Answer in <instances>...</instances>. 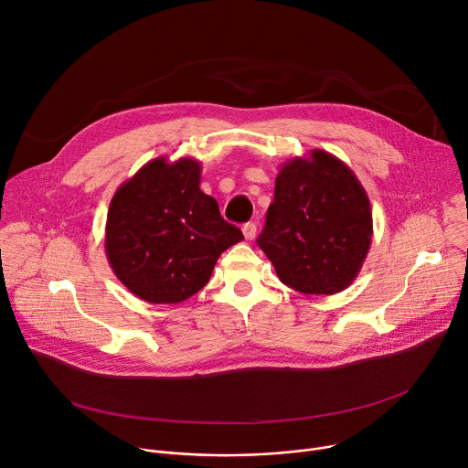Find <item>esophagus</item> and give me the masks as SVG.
<instances>
[{"mask_svg": "<svg viewBox=\"0 0 468 468\" xmlns=\"http://www.w3.org/2000/svg\"><path fill=\"white\" fill-rule=\"evenodd\" d=\"M242 233H244V239H246V240H253L255 235H257V226H255V222H246V224L242 226Z\"/></svg>", "mask_w": 468, "mask_h": 468, "instance_id": "1", "label": "esophagus"}]
</instances>
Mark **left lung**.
I'll list each match as a JSON object with an SVG mask.
<instances>
[{
  "mask_svg": "<svg viewBox=\"0 0 468 468\" xmlns=\"http://www.w3.org/2000/svg\"><path fill=\"white\" fill-rule=\"evenodd\" d=\"M372 240L367 190L324 150L287 161L276 177L259 248L278 278L303 294H335L357 278Z\"/></svg>",
  "mask_w": 468,
  "mask_h": 468,
  "instance_id": "obj_1",
  "label": "left lung"
}]
</instances>
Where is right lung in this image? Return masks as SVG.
<instances>
[{
  "label": "right lung",
  "instance_id": "right-lung-1",
  "mask_svg": "<svg viewBox=\"0 0 468 468\" xmlns=\"http://www.w3.org/2000/svg\"><path fill=\"white\" fill-rule=\"evenodd\" d=\"M199 179V161L157 157L111 199L105 253L116 278L144 302L190 298L207 285L222 251L244 239Z\"/></svg>",
  "mask_w": 468,
  "mask_h": 468
}]
</instances>
